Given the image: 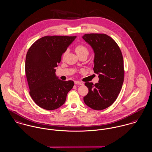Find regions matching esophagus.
<instances>
[{
  "mask_svg": "<svg viewBox=\"0 0 152 152\" xmlns=\"http://www.w3.org/2000/svg\"><path fill=\"white\" fill-rule=\"evenodd\" d=\"M75 84H76V85H77V84H79V85H83L84 84V83L82 82H79V81H75Z\"/></svg>",
  "mask_w": 152,
  "mask_h": 152,
  "instance_id": "1",
  "label": "esophagus"
}]
</instances>
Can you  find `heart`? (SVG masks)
<instances>
[{
	"label": "heart",
	"mask_w": 152,
	"mask_h": 152,
	"mask_svg": "<svg viewBox=\"0 0 152 152\" xmlns=\"http://www.w3.org/2000/svg\"><path fill=\"white\" fill-rule=\"evenodd\" d=\"M75 52L77 56H80L82 54H87L88 56V54L89 53L88 49L86 46L82 45H78L77 47L75 48ZM66 54V52L64 53V54L63 55L64 57L65 56Z\"/></svg>",
	"instance_id": "heart-1"
}]
</instances>
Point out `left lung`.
<instances>
[{
    "instance_id": "obj_1",
    "label": "left lung",
    "mask_w": 152,
    "mask_h": 152,
    "mask_svg": "<svg viewBox=\"0 0 152 152\" xmlns=\"http://www.w3.org/2000/svg\"><path fill=\"white\" fill-rule=\"evenodd\" d=\"M82 37L93 50L94 72L99 77L94 85L85 83L88 93L84 96V102L93 109L103 110L113 104L121 89L124 75L122 53L108 35L88 34Z\"/></svg>"
}]
</instances>
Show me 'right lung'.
Listing matches in <instances>:
<instances>
[{
    "label": "right lung",
    "instance_id": "1",
    "mask_svg": "<svg viewBox=\"0 0 152 152\" xmlns=\"http://www.w3.org/2000/svg\"><path fill=\"white\" fill-rule=\"evenodd\" d=\"M76 36H47L29 48L25 60V73L29 94L35 103L46 110L63 105L74 82L62 81L56 75L61 57Z\"/></svg>",
    "mask_w": 152,
    "mask_h": 152
}]
</instances>
